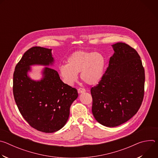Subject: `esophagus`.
Listing matches in <instances>:
<instances>
[{"label":"esophagus","instance_id":"1","mask_svg":"<svg viewBox=\"0 0 158 158\" xmlns=\"http://www.w3.org/2000/svg\"><path fill=\"white\" fill-rule=\"evenodd\" d=\"M78 93H84V92H85L86 91H85V89H84V88H82V87H79V89H78Z\"/></svg>","mask_w":158,"mask_h":158}]
</instances>
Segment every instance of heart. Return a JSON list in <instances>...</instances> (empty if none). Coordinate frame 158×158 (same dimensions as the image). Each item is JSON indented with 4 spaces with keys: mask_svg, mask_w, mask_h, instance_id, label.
<instances>
[{
    "mask_svg": "<svg viewBox=\"0 0 158 158\" xmlns=\"http://www.w3.org/2000/svg\"><path fill=\"white\" fill-rule=\"evenodd\" d=\"M67 64L59 67L63 81L71 85L77 80V74L89 85H95L101 79L105 67V58L99 52L78 51L73 52L67 60Z\"/></svg>",
    "mask_w": 158,
    "mask_h": 158,
    "instance_id": "1",
    "label": "heart"
}]
</instances>
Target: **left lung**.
<instances>
[{
	"label": "left lung",
	"mask_w": 158,
	"mask_h": 158,
	"mask_svg": "<svg viewBox=\"0 0 158 158\" xmlns=\"http://www.w3.org/2000/svg\"><path fill=\"white\" fill-rule=\"evenodd\" d=\"M114 53L99 84L91 89L92 112L103 126H119L137 113L144 94L145 74L141 57L129 45H112Z\"/></svg>",
	"instance_id": "8db88e82"
}]
</instances>
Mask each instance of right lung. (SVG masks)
Listing matches in <instances>:
<instances>
[{
	"label": "right lung",
	"mask_w": 158,
	"mask_h": 158,
	"mask_svg": "<svg viewBox=\"0 0 158 158\" xmlns=\"http://www.w3.org/2000/svg\"><path fill=\"white\" fill-rule=\"evenodd\" d=\"M51 50L37 46L27 50L16 65L13 77L14 97L21 115L31 127L46 133L64 127L78 97L77 89L64 84L50 67H45L39 81L27 76L30 65L52 64Z\"/></svg>",
	"instance_id": "right-lung-1"
}]
</instances>
